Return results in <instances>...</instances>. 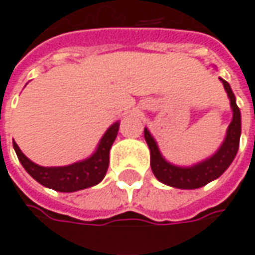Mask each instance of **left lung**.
I'll use <instances>...</instances> for the list:
<instances>
[{"mask_svg": "<svg viewBox=\"0 0 255 255\" xmlns=\"http://www.w3.org/2000/svg\"><path fill=\"white\" fill-rule=\"evenodd\" d=\"M222 82H223L224 89L230 99L233 120L229 126V129H227V135L224 138V142L212 158H209L195 166H190V168L175 166L163 159L152 135L149 134V131L146 128L144 129L145 141L151 151V169L159 182L179 189L202 188L209 182L217 179L233 162L234 156L239 151V145H240L242 117H240V110L236 104V97L233 94L230 86L223 79H222Z\"/></svg>", "mask_w": 255, "mask_h": 255, "instance_id": "1", "label": "left lung"}]
</instances>
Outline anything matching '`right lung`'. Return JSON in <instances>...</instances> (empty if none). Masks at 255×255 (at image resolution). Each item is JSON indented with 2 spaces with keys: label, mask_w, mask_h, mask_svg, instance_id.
I'll list each match as a JSON object with an SVG mask.
<instances>
[{
  "label": "right lung",
  "mask_w": 255,
  "mask_h": 255,
  "mask_svg": "<svg viewBox=\"0 0 255 255\" xmlns=\"http://www.w3.org/2000/svg\"><path fill=\"white\" fill-rule=\"evenodd\" d=\"M119 127L120 123H116L106 131V134L101 138L100 144L97 146V151L89 159L72 163L67 166L43 168L29 161L21 152L19 146L15 144V141L12 142L13 149L25 171L36 182H39L40 185L57 192H76L100 183L106 176L110 163V148L117 136Z\"/></svg>",
  "instance_id": "add662e5"
}]
</instances>
